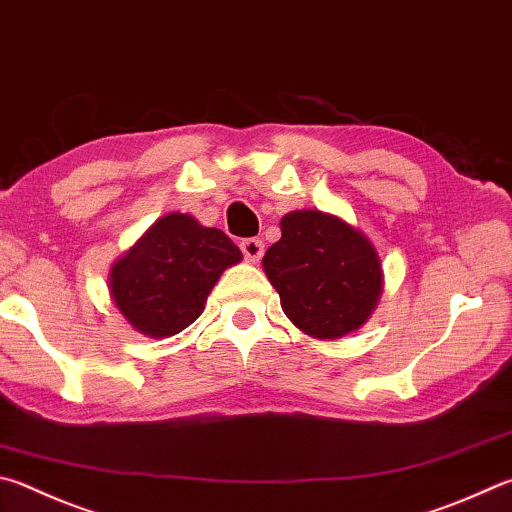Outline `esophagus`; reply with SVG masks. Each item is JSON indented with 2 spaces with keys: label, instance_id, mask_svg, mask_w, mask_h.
Instances as JSON below:
<instances>
[{
  "label": "esophagus",
  "instance_id": "1",
  "mask_svg": "<svg viewBox=\"0 0 512 512\" xmlns=\"http://www.w3.org/2000/svg\"><path fill=\"white\" fill-rule=\"evenodd\" d=\"M241 253H244V257H246V262H250V264H255V262H259V257L264 255V241L262 239H244L241 241Z\"/></svg>",
  "mask_w": 512,
  "mask_h": 512
}]
</instances>
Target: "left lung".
Here are the masks:
<instances>
[{
	"label": "left lung",
	"mask_w": 512,
	"mask_h": 512,
	"mask_svg": "<svg viewBox=\"0 0 512 512\" xmlns=\"http://www.w3.org/2000/svg\"><path fill=\"white\" fill-rule=\"evenodd\" d=\"M262 259L286 318L306 336L338 340L378 306L385 275L365 232L322 210H293Z\"/></svg>",
	"instance_id": "1"
}]
</instances>
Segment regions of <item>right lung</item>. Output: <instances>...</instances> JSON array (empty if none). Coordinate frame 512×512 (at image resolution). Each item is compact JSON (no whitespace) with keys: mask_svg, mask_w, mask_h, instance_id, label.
I'll use <instances>...</instances> for the list:
<instances>
[{"mask_svg":"<svg viewBox=\"0 0 512 512\" xmlns=\"http://www.w3.org/2000/svg\"><path fill=\"white\" fill-rule=\"evenodd\" d=\"M244 255L219 228L170 212L147 228L109 268V295L129 327L170 338L199 318L226 268Z\"/></svg>","mask_w":512,"mask_h":512,"instance_id":"add662e5","label":"right lung"}]
</instances>
